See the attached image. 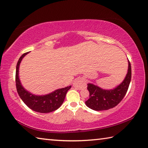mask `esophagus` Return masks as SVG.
Instances as JSON below:
<instances>
[{"label": "esophagus", "instance_id": "1", "mask_svg": "<svg viewBox=\"0 0 148 148\" xmlns=\"http://www.w3.org/2000/svg\"><path fill=\"white\" fill-rule=\"evenodd\" d=\"M86 80L82 77H77L74 81L73 86L77 89L81 90L82 88L86 87Z\"/></svg>", "mask_w": 148, "mask_h": 148}]
</instances>
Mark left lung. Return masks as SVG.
Here are the masks:
<instances>
[{"label":"left lung","instance_id":"1","mask_svg":"<svg viewBox=\"0 0 148 148\" xmlns=\"http://www.w3.org/2000/svg\"><path fill=\"white\" fill-rule=\"evenodd\" d=\"M131 79V66L128 60L127 73L123 81L112 89H103L92 83H88L87 89L89 91V98L85 104L95 111H104L113 108L124 97Z\"/></svg>","mask_w":148,"mask_h":148}]
</instances>
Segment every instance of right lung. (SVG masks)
Returning <instances> with one entry per match:
<instances>
[{
    "label": "right lung",
    "instance_id": "right-lung-1",
    "mask_svg": "<svg viewBox=\"0 0 148 148\" xmlns=\"http://www.w3.org/2000/svg\"><path fill=\"white\" fill-rule=\"evenodd\" d=\"M28 52L21 56L16 66L15 82L18 95L29 109L41 113H48L60 108L65 98L66 94L71 86L57 89L48 95H36L29 92L23 87L18 77V70L21 61Z\"/></svg>",
    "mask_w": 148,
    "mask_h": 148
}]
</instances>
